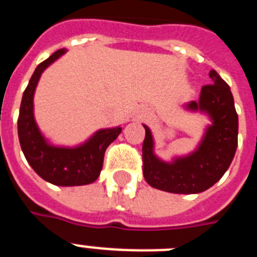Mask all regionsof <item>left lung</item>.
Instances as JSON below:
<instances>
[{
    "label": "left lung",
    "instance_id": "8db88e82",
    "mask_svg": "<svg viewBox=\"0 0 257 257\" xmlns=\"http://www.w3.org/2000/svg\"><path fill=\"white\" fill-rule=\"evenodd\" d=\"M209 77L212 84L201 88L199 101L185 105L192 112L207 113L212 121L196 151L165 163L153 152L152 132L144 125L143 172L151 187L171 193H200L217 183L229 168L237 148L239 118L231 88L216 70L209 72Z\"/></svg>",
    "mask_w": 257,
    "mask_h": 257
}]
</instances>
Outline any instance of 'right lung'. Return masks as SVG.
Returning <instances> with one entry per match:
<instances>
[{
	"label": "right lung",
	"instance_id": "1",
	"mask_svg": "<svg viewBox=\"0 0 257 257\" xmlns=\"http://www.w3.org/2000/svg\"><path fill=\"white\" fill-rule=\"evenodd\" d=\"M65 53V49L54 52L34 70L22 94L17 121L18 139L26 160L40 177L60 187H76L96 181L102 169L105 151L122 129L121 126L100 129L84 144L73 148L52 145L42 136L34 120V90L42 72Z\"/></svg>",
	"mask_w": 257,
	"mask_h": 257
}]
</instances>
